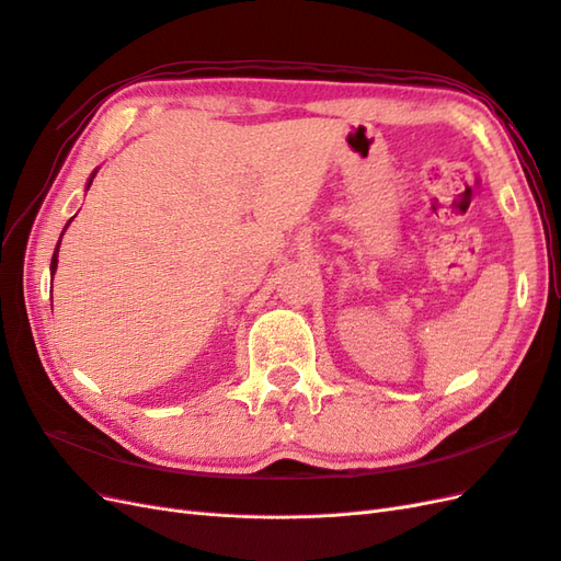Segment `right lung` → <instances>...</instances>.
Wrapping results in <instances>:
<instances>
[{
    "instance_id": "add662e5",
    "label": "right lung",
    "mask_w": 561,
    "mask_h": 561,
    "mask_svg": "<svg viewBox=\"0 0 561 561\" xmlns=\"http://www.w3.org/2000/svg\"><path fill=\"white\" fill-rule=\"evenodd\" d=\"M93 178H95V173L91 175V180H89V186H91ZM70 222H72V219H70ZM70 222H67V225H65V229H67V227H70ZM65 229H62V233H65ZM62 233H60V239H62ZM58 248H60V241H58V245H56V250H54V260H50V274H56V268H58Z\"/></svg>"
}]
</instances>
